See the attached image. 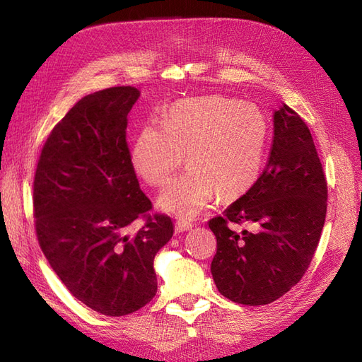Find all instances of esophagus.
Returning a JSON list of instances; mask_svg holds the SVG:
<instances>
[{"instance_id":"esophagus-1","label":"esophagus","mask_w":362,"mask_h":362,"mask_svg":"<svg viewBox=\"0 0 362 362\" xmlns=\"http://www.w3.org/2000/svg\"><path fill=\"white\" fill-rule=\"evenodd\" d=\"M193 223L189 222V221H182V218H178L177 223H175V228H177L178 233H184V231H189V229H192Z\"/></svg>"}]
</instances>
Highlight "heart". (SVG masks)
<instances>
[{"mask_svg":"<svg viewBox=\"0 0 362 362\" xmlns=\"http://www.w3.org/2000/svg\"><path fill=\"white\" fill-rule=\"evenodd\" d=\"M269 122L261 108L225 96L177 103L164 122L145 125L131 148V164L152 187H161L184 161L189 170L158 196L161 210L192 217L214 196L235 199L259 178L266 157Z\"/></svg>","mask_w":362,"mask_h":362,"instance_id":"b5f03b06","label":"heart"}]
</instances>
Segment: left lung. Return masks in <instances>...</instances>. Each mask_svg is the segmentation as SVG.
<instances>
[{"instance_id": "8db88e82", "label": "left lung", "mask_w": 362, "mask_h": 362, "mask_svg": "<svg viewBox=\"0 0 362 362\" xmlns=\"http://www.w3.org/2000/svg\"><path fill=\"white\" fill-rule=\"evenodd\" d=\"M266 169L247 193L208 226L217 252L211 273L217 290L242 305L279 299L308 270L327 208V182L310 128L287 104L273 113ZM233 224H250L237 233Z\"/></svg>"}]
</instances>
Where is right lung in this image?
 I'll list each match as a JSON object with an SVG mask.
<instances>
[{
    "mask_svg": "<svg viewBox=\"0 0 362 362\" xmlns=\"http://www.w3.org/2000/svg\"><path fill=\"white\" fill-rule=\"evenodd\" d=\"M139 95L117 86L84 96L51 129L33 181L43 255L75 299L110 317L152 300L154 258L173 234L169 216L149 214L131 164L127 125Z\"/></svg>",
    "mask_w": 362,
    "mask_h": 362,
    "instance_id": "add662e5",
    "label": "right lung"
}]
</instances>
